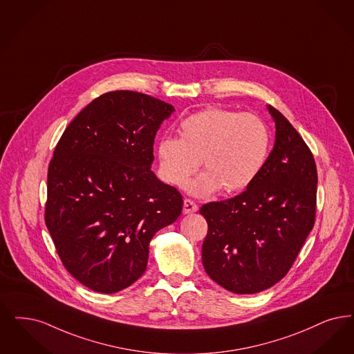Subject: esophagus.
<instances>
[{"label": "esophagus", "instance_id": "34e87169", "mask_svg": "<svg viewBox=\"0 0 354 354\" xmlns=\"http://www.w3.org/2000/svg\"><path fill=\"white\" fill-rule=\"evenodd\" d=\"M198 207L189 198H185L183 201V213L189 214V213L198 212Z\"/></svg>", "mask_w": 354, "mask_h": 354}]
</instances>
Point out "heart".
<instances>
[{"mask_svg": "<svg viewBox=\"0 0 354 354\" xmlns=\"http://www.w3.org/2000/svg\"><path fill=\"white\" fill-rule=\"evenodd\" d=\"M179 138H163L156 153L162 176L182 184L201 166L205 170L188 184L196 196L217 189L225 194L242 191L262 170L269 154L268 125L253 113H236L211 108L180 122Z\"/></svg>", "mask_w": 354, "mask_h": 354, "instance_id": "obj_1", "label": "heart"}]
</instances>
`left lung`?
Wrapping results in <instances>:
<instances>
[{
	"mask_svg": "<svg viewBox=\"0 0 354 354\" xmlns=\"http://www.w3.org/2000/svg\"><path fill=\"white\" fill-rule=\"evenodd\" d=\"M275 143L246 189L204 204L201 259L209 278L234 294H257L291 269L315 224L317 172L311 150L271 105Z\"/></svg>",
	"mask_w": 354,
	"mask_h": 354,
	"instance_id": "obj_1",
	"label": "left lung"
}]
</instances>
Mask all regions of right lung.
I'll use <instances>...</instances> for the list:
<instances>
[{"label":"right lung","mask_w":354,"mask_h":354,"mask_svg":"<svg viewBox=\"0 0 354 354\" xmlns=\"http://www.w3.org/2000/svg\"><path fill=\"white\" fill-rule=\"evenodd\" d=\"M174 112L143 93L108 92L57 142L46 225L64 268L96 292L114 294L136 282L154 234L182 213V195L151 170L156 131Z\"/></svg>","instance_id":"1"}]
</instances>
